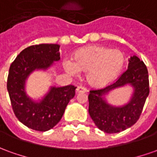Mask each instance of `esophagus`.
I'll list each match as a JSON object with an SVG mask.
<instances>
[{
	"label": "esophagus",
	"instance_id": "34e87169",
	"mask_svg": "<svg viewBox=\"0 0 157 157\" xmlns=\"http://www.w3.org/2000/svg\"><path fill=\"white\" fill-rule=\"evenodd\" d=\"M76 92L77 93H85L87 92V90L85 87L83 86H78L76 89Z\"/></svg>",
	"mask_w": 157,
	"mask_h": 157
}]
</instances>
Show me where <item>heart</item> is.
<instances>
[{"label": "heart", "mask_w": 157, "mask_h": 157, "mask_svg": "<svg viewBox=\"0 0 157 157\" xmlns=\"http://www.w3.org/2000/svg\"><path fill=\"white\" fill-rule=\"evenodd\" d=\"M125 56L119 49L101 46H86L77 50L73 60L66 59L65 70L72 76L85 72L86 81L97 88L111 84L121 72L125 64Z\"/></svg>", "instance_id": "obj_1"}]
</instances>
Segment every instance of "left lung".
<instances>
[{
	"label": "left lung",
	"instance_id": "1",
	"mask_svg": "<svg viewBox=\"0 0 157 157\" xmlns=\"http://www.w3.org/2000/svg\"><path fill=\"white\" fill-rule=\"evenodd\" d=\"M126 72L112 85L89 94V113L95 125L107 133H117L137 122L150 93L146 66L138 56L128 59ZM130 86L133 92L128 102L116 106L107 101V96L114 89Z\"/></svg>",
	"mask_w": 157,
	"mask_h": 157
}]
</instances>
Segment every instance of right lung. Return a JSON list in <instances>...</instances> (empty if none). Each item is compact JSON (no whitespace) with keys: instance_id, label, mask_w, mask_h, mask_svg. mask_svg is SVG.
<instances>
[{"instance_id":"obj_1","label":"right lung","mask_w":157,"mask_h":157,"mask_svg":"<svg viewBox=\"0 0 157 157\" xmlns=\"http://www.w3.org/2000/svg\"><path fill=\"white\" fill-rule=\"evenodd\" d=\"M60 45L42 44L25 48L11 64L7 78V91L16 117L27 127L40 132L50 130L63 116L68 102L75 96L76 87L50 86L40 99L26 92V81L31 73L46 72L59 61Z\"/></svg>"}]
</instances>
